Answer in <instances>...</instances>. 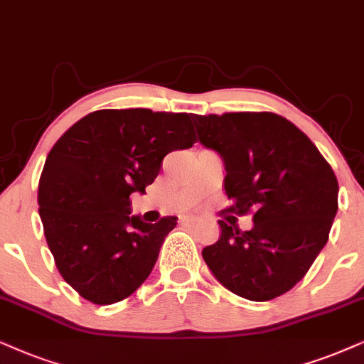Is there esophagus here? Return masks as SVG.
Returning <instances> with one entry per match:
<instances>
[{
	"mask_svg": "<svg viewBox=\"0 0 364 364\" xmlns=\"http://www.w3.org/2000/svg\"><path fill=\"white\" fill-rule=\"evenodd\" d=\"M196 222H198L196 216H185V218H183V223L186 225H195Z\"/></svg>",
	"mask_w": 364,
	"mask_h": 364,
	"instance_id": "1",
	"label": "esophagus"
}]
</instances>
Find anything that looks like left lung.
Here are the masks:
<instances>
[{"instance_id":"1","label":"left lung","mask_w":364,"mask_h":364,"mask_svg":"<svg viewBox=\"0 0 364 364\" xmlns=\"http://www.w3.org/2000/svg\"><path fill=\"white\" fill-rule=\"evenodd\" d=\"M191 117L201 144L223 161L227 211L254 213L248 232L220 220L218 242L201 252L206 265L223 287L248 301L282 296L328 242L338 211L334 171L309 137L277 114Z\"/></svg>"}]
</instances>
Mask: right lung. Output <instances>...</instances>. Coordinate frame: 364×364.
I'll use <instances>...</instances> for the list:
<instances>
[{"label": "right lung", "instance_id": "obj_1", "mask_svg": "<svg viewBox=\"0 0 364 364\" xmlns=\"http://www.w3.org/2000/svg\"><path fill=\"white\" fill-rule=\"evenodd\" d=\"M196 142L191 114L104 109L75 122L47 156L38 183L40 218L55 265L99 306L131 296L149 277L176 216L158 223L131 215L164 156Z\"/></svg>", "mask_w": 364, "mask_h": 364}]
</instances>
